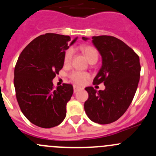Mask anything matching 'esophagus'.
Wrapping results in <instances>:
<instances>
[{"instance_id":"esophagus-1","label":"esophagus","mask_w":156,"mask_h":156,"mask_svg":"<svg viewBox=\"0 0 156 156\" xmlns=\"http://www.w3.org/2000/svg\"><path fill=\"white\" fill-rule=\"evenodd\" d=\"M73 89H74V93H76V92H78V90H80L81 89V87H78V86H77V85H74Z\"/></svg>"}]
</instances>
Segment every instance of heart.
<instances>
[{
	"mask_svg": "<svg viewBox=\"0 0 156 156\" xmlns=\"http://www.w3.org/2000/svg\"><path fill=\"white\" fill-rule=\"evenodd\" d=\"M80 50L85 56V57L87 58L90 63H93V62L95 63L97 61V59H98V51L94 47L84 45V46L80 47ZM72 56H73V50L71 48L68 49L65 52L63 56V62L65 65H69L71 63ZM69 76L70 79L75 83H76V84H83L89 78L90 75L87 72H80V71H73V72H72L69 74Z\"/></svg>",
	"mask_w": 156,
	"mask_h": 156,
	"instance_id": "obj_1",
	"label": "heart"
}]
</instances>
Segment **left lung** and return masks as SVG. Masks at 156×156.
I'll use <instances>...</instances> for the list:
<instances>
[{
  "mask_svg": "<svg viewBox=\"0 0 156 156\" xmlns=\"http://www.w3.org/2000/svg\"><path fill=\"white\" fill-rule=\"evenodd\" d=\"M87 40V37H82ZM92 42L102 56V67L93 84L103 83L104 90L85 88L88 99L84 110L90 119L100 125L112 123L127 111L133 100L140 75L138 55L113 36H94Z\"/></svg>",
  "mask_w": 156,
  "mask_h": 156,
  "instance_id": "left-lung-1",
  "label": "left lung"
}]
</instances>
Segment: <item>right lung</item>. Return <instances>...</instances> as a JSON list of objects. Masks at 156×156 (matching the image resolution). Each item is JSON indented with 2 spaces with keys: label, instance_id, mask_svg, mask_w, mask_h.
Listing matches in <instances>:
<instances>
[{
  "label": "right lung",
  "instance_id": "obj_1",
  "mask_svg": "<svg viewBox=\"0 0 156 156\" xmlns=\"http://www.w3.org/2000/svg\"><path fill=\"white\" fill-rule=\"evenodd\" d=\"M67 35L47 33L31 41L20 53L14 69V87L20 109L26 119L44 128L59 125L66 115V104L73 94L70 84L54 88L53 81L63 67Z\"/></svg>",
  "mask_w": 156,
  "mask_h": 156
}]
</instances>
